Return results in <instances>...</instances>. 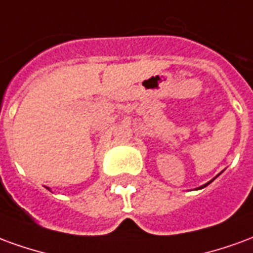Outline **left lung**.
<instances>
[{
  "label": "left lung",
  "instance_id": "8db88e82",
  "mask_svg": "<svg viewBox=\"0 0 253 253\" xmlns=\"http://www.w3.org/2000/svg\"><path fill=\"white\" fill-rule=\"evenodd\" d=\"M214 179H215V177H214ZM214 179H212V180H214ZM212 180H210V181H209V183H206V184H203V186H202V187H199V190H201V188H205V187H206V186H209V184H210V183H211Z\"/></svg>",
  "mask_w": 253,
  "mask_h": 253
}]
</instances>
